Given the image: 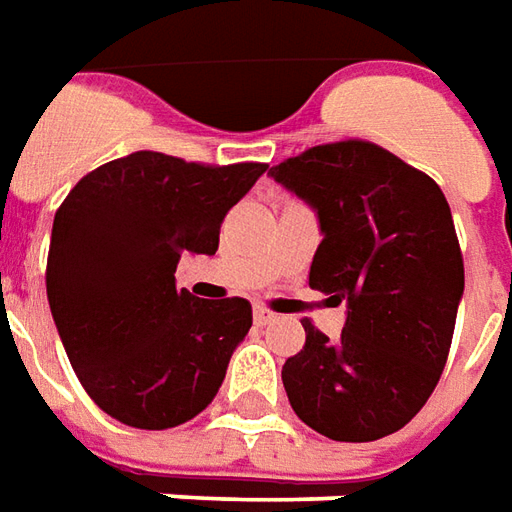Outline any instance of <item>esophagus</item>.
Wrapping results in <instances>:
<instances>
[{
  "label": "esophagus",
  "instance_id": "34e87169",
  "mask_svg": "<svg viewBox=\"0 0 512 512\" xmlns=\"http://www.w3.org/2000/svg\"><path fill=\"white\" fill-rule=\"evenodd\" d=\"M252 316H255V324H260V327H263V324H271V321L277 318L274 313H271V310H268V307H263V305H255Z\"/></svg>",
  "mask_w": 512,
  "mask_h": 512
}]
</instances>
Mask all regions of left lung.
<instances>
[{"label":"left lung","mask_w":512,"mask_h":512,"mask_svg":"<svg viewBox=\"0 0 512 512\" xmlns=\"http://www.w3.org/2000/svg\"><path fill=\"white\" fill-rule=\"evenodd\" d=\"M318 213L310 288L346 299L341 338L310 321L282 385L293 413L332 441L402 430L441 380L463 255L438 182L368 141H338L268 171Z\"/></svg>","instance_id":"1"}]
</instances>
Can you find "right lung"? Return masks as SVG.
I'll return each instance as SVG.
<instances>
[{
    "label": "right lung",
    "instance_id": "right-lung-1",
    "mask_svg": "<svg viewBox=\"0 0 512 512\" xmlns=\"http://www.w3.org/2000/svg\"><path fill=\"white\" fill-rule=\"evenodd\" d=\"M266 163L205 166L132 152L85 174L57 207L46 296L71 368L127 427L169 430L219 393L252 305L177 291L185 252L216 255L221 221Z\"/></svg>",
    "mask_w": 512,
    "mask_h": 512
}]
</instances>
